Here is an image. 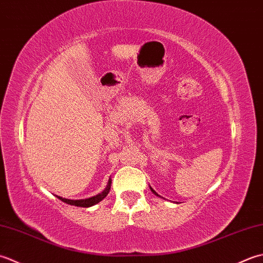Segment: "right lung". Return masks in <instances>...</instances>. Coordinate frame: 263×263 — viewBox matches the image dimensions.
<instances>
[{"instance_id": "add662e5", "label": "right lung", "mask_w": 263, "mask_h": 263, "mask_svg": "<svg viewBox=\"0 0 263 263\" xmlns=\"http://www.w3.org/2000/svg\"><path fill=\"white\" fill-rule=\"evenodd\" d=\"M109 186H110V181H109ZM109 186L106 187V190H105L103 193H102V194H99L98 196H94V197H90V199H88V200H80V201H72V200H66V199H62V200H63L64 202H68V203H70V204H74V205L90 206V205L95 204V203L100 202L106 194H108V192H109V190H110ZM60 199H61V197H60Z\"/></svg>"}]
</instances>
